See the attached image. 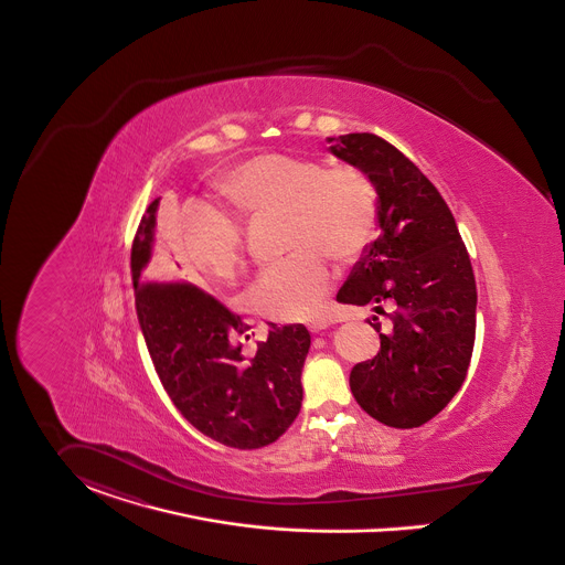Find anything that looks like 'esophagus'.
I'll use <instances>...</instances> for the list:
<instances>
[{
    "instance_id": "obj_1",
    "label": "esophagus",
    "mask_w": 565,
    "mask_h": 565,
    "mask_svg": "<svg viewBox=\"0 0 565 565\" xmlns=\"http://www.w3.org/2000/svg\"><path fill=\"white\" fill-rule=\"evenodd\" d=\"M328 328H330L328 321H312V323H308V330H310L312 334H321V332H326Z\"/></svg>"
}]
</instances>
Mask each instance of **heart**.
Segmentation results:
<instances>
[{"instance_id": "obj_1", "label": "heart", "mask_w": 565, "mask_h": 565, "mask_svg": "<svg viewBox=\"0 0 565 565\" xmlns=\"http://www.w3.org/2000/svg\"><path fill=\"white\" fill-rule=\"evenodd\" d=\"M223 192L244 212L287 214V248L294 253L262 267L246 291L248 306L274 321L310 319L334 280L328 255L353 262L376 239L379 192L353 164L259 153L226 173ZM180 239L190 264L225 278L242 259L244 223L231 210L199 201L182 216Z\"/></svg>"}]
</instances>
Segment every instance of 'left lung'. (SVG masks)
I'll return each mask as SVG.
<instances>
[{"instance_id": "left-lung-1", "label": "left lung", "mask_w": 565, "mask_h": 565, "mask_svg": "<svg viewBox=\"0 0 565 565\" xmlns=\"http://www.w3.org/2000/svg\"><path fill=\"white\" fill-rule=\"evenodd\" d=\"M330 151L364 169L379 192V237L337 300L383 306L392 330L373 360L349 375L358 405L392 428H415L460 390L476 340V278L448 203L403 153L371 132L328 139Z\"/></svg>"}]
</instances>
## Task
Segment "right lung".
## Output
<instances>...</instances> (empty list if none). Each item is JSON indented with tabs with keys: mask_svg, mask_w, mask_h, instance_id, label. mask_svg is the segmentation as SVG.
<instances>
[{
	"mask_svg": "<svg viewBox=\"0 0 565 565\" xmlns=\"http://www.w3.org/2000/svg\"><path fill=\"white\" fill-rule=\"evenodd\" d=\"M158 203L153 199L141 216L130 255L153 369L180 414L210 439L237 450L269 446L300 414L310 334L300 323H271L267 340L246 358L235 339L248 326L237 315L190 282L150 280Z\"/></svg>",
	"mask_w": 565,
	"mask_h": 565,
	"instance_id": "right-lung-1",
	"label": "right lung"
}]
</instances>
